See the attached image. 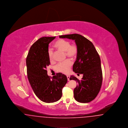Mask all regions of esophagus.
Segmentation results:
<instances>
[{"label": "esophagus", "instance_id": "34e87169", "mask_svg": "<svg viewBox=\"0 0 128 128\" xmlns=\"http://www.w3.org/2000/svg\"><path fill=\"white\" fill-rule=\"evenodd\" d=\"M67 79H68V80H70V76H67Z\"/></svg>", "mask_w": 128, "mask_h": 128}]
</instances>
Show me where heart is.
Returning <instances> with one entry per match:
<instances>
[{
  "label": "heart",
  "mask_w": 128,
  "mask_h": 128,
  "mask_svg": "<svg viewBox=\"0 0 128 128\" xmlns=\"http://www.w3.org/2000/svg\"><path fill=\"white\" fill-rule=\"evenodd\" d=\"M55 48L64 52L67 57L73 60L78 54V48L75 44H70V43L66 40L60 39L54 43ZM49 60L50 61L54 60V52L52 49L48 50ZM72 65V62L70 60H68L63 63H58L56 66V69L62 73L67 74L70 72V68Z\"/></svg>",
  "instance_id": "obj_1"
}]
</instances>
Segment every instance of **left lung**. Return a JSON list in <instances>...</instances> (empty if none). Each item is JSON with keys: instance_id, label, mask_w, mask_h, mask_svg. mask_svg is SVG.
Here are the masks:
<instances>
[{"instance_id": "8db88e82", "label": "left lung", "mask_w": 128, "mask_h": 128, "mask_svg": "<svg viewBox=\"0 0 128 128\" xmlns=\"http://www.w3.org/2000/svg\"><path fill=\"white\" fill-rule=\"evenodd\" d=\"M59 37L75 40L78 54L73 71L82 74L83 77L79 80L72 75L70 80L78 83L73 92L75 99L80 103H89L97 96L102 86L103 76L99 55L92 43L80 34H75Z\"/></svg>"}]
</instances>
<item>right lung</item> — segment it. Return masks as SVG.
<instances>
[{"label":"right lung","instance_id":"obj_1","mask_svg":"<svg viewBox=\"0 0 128 128\" xmlns=\"http://www.w3.org/2000/svg\"><path fill=\"white\" fill-rule=\"evenodd\" d=\"M56 38L43 37L30 47L26 58L27 77L33 91L40 100L53 103L62 96V89L67 84V77L61 73L50 77L46 67L50 65L48 56L49 44Z\"/></svg>","mask_w":128,"mask_h":128}]
</instances>
